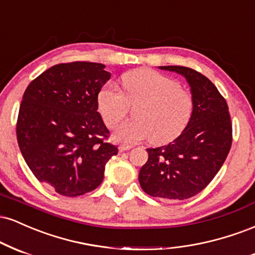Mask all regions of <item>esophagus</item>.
Listing matches in <instances>:
<instances>
[{
	"label": "esophagus",
	"instance_id": "1",
	"mask_svg": "<svg viewBox=\"0 0 255 255\" xmlns=\"http://www.w3.org/2000/svg\"><path fill=\"white\" fill-rule=\"evenodd\" d=\"M131 148H132V146L127 145V144H121V145H119V150H121V151H128V150H130Z\"/></svg>",
	"mask_w": 255,
	"mask_h": 255
}]
</instances>
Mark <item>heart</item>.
Masks as SVG:
<instances>
[{
	"instance_id": "b5f03b06",
	"label": "heart",
	"mask_w": 255,
	"mask_h": 255,
	"mask_svg": "<svg viewBox=\"0 0 255 255\" xmlns=\"http://www.w3.org/2000/svg\"><path fill=\"white\" fill-rule=\"evenodd\" d=\"M123 92L107 83L98 93L99 113L107 128H116L128 115L130 106L136 119L125 122L116 131L123 143L149 139L152 144H166L184 132L194 111L191 92L179 82L148 68H139L122 77Z\"/></svg>"
}]
</instances>
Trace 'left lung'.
<instances>
[{"label":"left lung","mask_w":255,"mask_h":255,"mask_svg":"<svg viewBox=\"0 0 255 255\" xmlns=\"http://www.w3.org/2000/svg\"><path fill=\"white\" fill-rule=\"evenodd\" d=\"M160 68L186 77L194 111L178 138L146 149L149 157L139 170L138 180L149 196L184 200L204 190L221 169L232 148V121L226 99L208 77L187 67Z\"/></svg>","instance_id":"left-lung-1"}]
</instances>
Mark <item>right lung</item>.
<instances>
[{"label": "right lung", "instance_id": "right-lung-1", "mask_svg": "<svg viewBox=\"0 0 255 255\" xmlns=\"http://www.w3.org/2000/svg\"><path fill=\"white\" fill-rule=\"evenodd\" d=\"M110 77L100 63H61L23 93L16 122L21 154L35 178L62 196L95 190L107 161L118 154L97 105Z\"/></svg>", "mask_w": 255, "mask_h": 255}]
</instances>
